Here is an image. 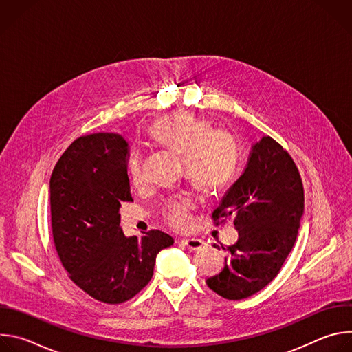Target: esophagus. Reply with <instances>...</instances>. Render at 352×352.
<instances>
[{"instance_id":"esophagus-1","label":"esophagus","mask_w":352,"mask_h":352,"mask_svg":"<svg viewBox=\"0 0 352 352\" xmlns=\"http://www.w3.org/2000/svg\"><path fill=\"white\" fill-rule=\"evenodd\" d=\"M182 242L190 249V250H196V249H200L205 246V241L200 239V238H186V239H182Z\"/></svg>"}]
</instances>
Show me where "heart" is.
<instances>
[{"label":"heart","instance_id":"b5f03b06","mask_svg":"<svg viewBox=\"0 0 352 352\" xmlns=\"http://www.w3.org/2000/svg\"><path fill=\"white\" fill-rule=\"evenodd\" d=\"M150 138L173 153L184 157L185 177L206 195L223 190L232 179L238 163V146L224 129H213L209 120L186 111L160 118L150 128ZM135 184L143 181V164L138 155L128 163ZM196 202L189 195L171 200L164 208L167 224L182 230L192 223Z\"/></svg>","mask_w":352,"mask_h":352}]
</instances>
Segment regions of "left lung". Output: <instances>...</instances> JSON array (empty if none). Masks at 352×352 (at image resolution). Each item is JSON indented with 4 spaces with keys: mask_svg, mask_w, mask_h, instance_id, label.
<instances>
[{
    "mask_svg": "<svg viewBox=\"0 0 352 352\" xmlns=\"http://www.w3.org/2000/svg\"><path fill=\"white\" fill-rule=\"evenodd\" d=\"M302 214L299 171L278 142L263 136L252 146L242 175L212 214L216 226L232 217L238 241L227 246L224 269L206 280L209 288L232 300L265 288L289 255Z\"/></svg>",
    "mask_w": 352,
    "mask_h": 352,
    "instance_id": "obj_1",
    "label": "left lung"
}]
</instances>
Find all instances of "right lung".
Listing matches in <instances>:
<instances>
[{
  "label": "right lung",
  "instance_id": "add662e5",
  "mask_svg": "<svg viewBox=\"0 0 352 352\" xmlns=\"http://www.w3.org/2000/svg\"><path fill=\"white\" fill-rule=\"evenodd\" d=\"M129 148L118 133L74 140L50 178L53 241L69 278L104 304H122L152 280L156 256L174 239L159 230L125 236L120 208L132 202Z\"/></svg>",
  "mask_w": 352,
  "mask_h": 352
}]
</instances>
